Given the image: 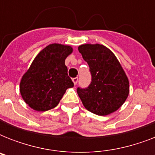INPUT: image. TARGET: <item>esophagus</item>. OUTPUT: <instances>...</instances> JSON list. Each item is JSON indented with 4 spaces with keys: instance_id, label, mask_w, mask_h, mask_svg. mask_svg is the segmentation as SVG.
I'll use <instances>...</instances> for the list:
<instances>
[{
    "instance_id": "34e87169",
    "label": "esophagus",
    "mask_w": 155,
    "mask_h": 155,
    "mask_svg": "<svg viewBox=\"0 0 155 155\" xmlns=\"http://www.w3.org/2000/svg\"><path fill=\"white\" fill-rule=\"evenodd\" d=\"M72 81L73 83H74V84H77V83H78V77H75V78H73L72 79Z\"/></svg>"
}]
</instances>
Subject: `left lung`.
<instances>
[{
  "instance_id": "obj_1",
  "label": "left lung",
  "mask_w": 155,
  "mask_h": 155,
  "mask_svg": "<svg viewBox=\"0 0 155 155\" xmlns=\"http://www.w3.org/2000/svg\"><path fill=\"white\" fill-rule=\"evenodd\" d=\"M89 66L92 82L87 88H77L86 109L99 116L113 113L127 99L130 83L115 54L101 44H83L78 47Z\"/></svg>"
}]
</instances>
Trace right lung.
<instances>
[{
    "mask_svg": "<svg viewBox=\"0 0 155 155\" xmlns=\"http://www.w3.org/2000/svg\"><path fill=\"white\" fill-rule=\"evenodd\" d=\"M72 51L71 46L53 43L38 54L20 82L21 97L30 108L38 112L54 108L74 86L65 65Z\"/></svg>",
    "mask_w": 155,
    "mask_h": 155,
    "instance_id": "1",
    "label": "right lung"
}]
</instances>
